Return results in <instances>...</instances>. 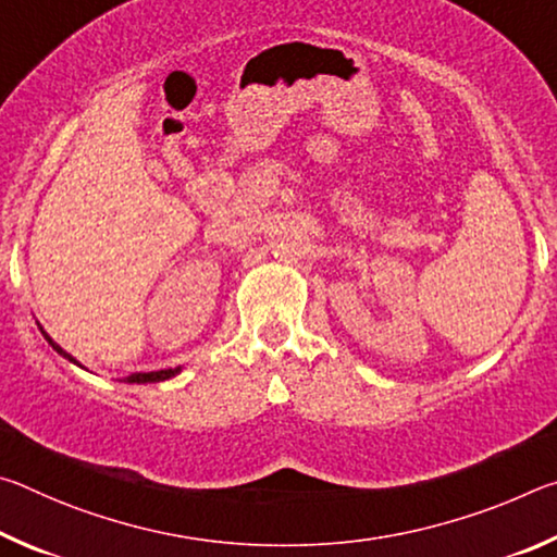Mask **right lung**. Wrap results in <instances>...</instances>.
<instances>
[{
  "instance_id": "add662e5",
  "label": "right lung",
  "mask_w": 557,
  "mask_h": 557,
  "mask_svg": "<svg viewBox=\"0 0 557 557\" xmlns=\"http://www.w3.org/2000/svg\"><path fill=\"white\" fill-rule=\"evenodd\" d=\"M41 329V326H39ZM41 334H44V338H46V342H49L51 344V348H53V351L55 354H61L63 358H69V361L71 363H75V366H81L78 361H75V358L69 354V351H63V348L59 346V344H55L53 342V338L49 336V334H46L44 332V329H41ZM81 369H83V366H81ZM176 373H182V366H176V369H164V371H149V373H132V375H127V379H125V383H159V381H169V379H174V375Z\"/></svg>"
}]
</instances>
